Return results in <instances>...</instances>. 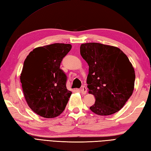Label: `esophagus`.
Wrapping results in <instances>:
<instances>
[{"mask_svg":"<svg viewBox=\"0 0 151 151\" xmlns=\"http://www.w3.org/2000/svg\"><path fill=\"white\" fill-rule=\"evenodd\" d=\"M80 91L81 92V93H82L83 94H86L87 91V87L86 86H83L82 88H80Z\"/></svg>","mask_w":151,"mask_h":151,"instance_id":"obj_1","label":"esophagus"}]
</instances>
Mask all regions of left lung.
Instances as JSON below:
<instances>
[{
  "label": "left lung",
  "instance_id": "left-lung-1",
  "mask_svg": "<svg viewBox=\"0 0 151 151\" xmlns=\"http://www.w3.org/2000/svg\"><path fill=\"white\" fill-rule=\"evenodd\" d=\"M80 55L89 65V93L96 99L90 109L107 116L120 111L134 90L135 73L131 63L120 49L100 43L80 45Z\"/></svg>",
  "mask_w": 151,
  "mask_h": 151
}]
</instances>
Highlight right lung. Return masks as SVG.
I'll list each match as a JSON object with an SVG mask.
<instances>
[{
	"instance_id": "add662e5",
	"label": "right lung",
	"mask_w": 151,
	"mask_h": 151,
	"mask_svg": "<svg viewBox=\"0 0 151 151\" xmlns=\"http://www.w3.org/2000/svg\"><path fill=\"white\" fill-rule=\"evenodd\" d=\"M71 47L60 43L38 47L24 62L20 75L24 95L29 107L41 116H58L68 102L72 93L67 89V76L60 66Z\"/></svg>"
}]
</instances>
